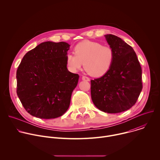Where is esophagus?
<instances>
[{
	"instance_id": "obj_1",
	"label": "esophagus",
	"mask_w": 160,
	"mask_h": 160,
	"mask_svg": "<svg viewBox=\"0 0 160 160\" xmlns=\"http://www.w3.org/2000/svg\"><path fill=\"white\" fill-rule=\"evenodd\" d=\"M82 79L84 81H90V78L86 76H82Z\"/></svg>"
}]
</instances>
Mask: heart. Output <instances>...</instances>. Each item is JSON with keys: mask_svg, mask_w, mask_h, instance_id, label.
Segmentation results:
<instances>
[{"mask_svg": "<svg viewBox=\"0 0 160 160\" xmlns=\"http://www.w3.org/2000/svg\"><path fill=\"white\" fill-rule=\"evenodd\" d=\"M73 53L66 56V62L68 69L77 72L84 63L85 70L96 77L106 75L115 59V52L111 47L90 40L77 43L73 49Z\"/></svg>", "mask_w": 160, "mask_h": 160, "instance_id": "b5f03b06", "label": "heart"}]
</instances>
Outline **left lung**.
I'll return each instance as SVG.
<instances>
[{
  "label": "left lung",
  "mask_w": 160,
  "mask_h": 160,
  "mask_svg": "<svg viewBox=\"0 0 160 160\" xmlns=\"http://www.w3.org/2000/svg\"><path fill=\"white\" fill-rule=\"evenodd\" d=\"M105 37L115 59L106 75L90 81L91 98L101 111L118 113L129 109L138 101L142 89V69L130 45L115 35Z\"/></svg>",
  "instance_id": "left-lung-1"
}]
</instances>
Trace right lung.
<instances>
[{
	"instance_id": "1",
	"label": "right lung",
	"mask_w": 160,
	"mask_h": 160,
	"mask_svg": "<svg viewBox=\"0 0 160 160\" xmlns=\"http://www.w3.org/2000/svg\"><path fill=\"white\" fill-rule=\"evenodd\" d=\"M70 45L45 42L28 51L16 72L17 95L31 115L43 119L62 116L70 106L79 76L67 69Z\"/></svg>"
}]
</instances>
